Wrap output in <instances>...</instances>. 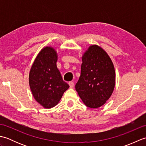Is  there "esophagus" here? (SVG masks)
Masks as SVG:
<instances>
[{
  "label": "esophagus",
  "instance_id": "obj_1",
  "mask_svg": "<svg viewBox=\"0 0 146 146\" xmlns=\"http://www.w3.org/2000/svg\"><path fill=\"white\" fill-rule=\"evenodd\" d=\"M68 84H69V85H70V88H73L74 87V85H75V84H74V83L72 82H69V83H68Z\"/></svg>",
  "mask_w": 146,
  "mask_h": 146
}]
</instances>
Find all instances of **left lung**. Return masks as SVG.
<instances>
[{
	"instance_id": "1",
	"label": "left lung",
	"mask_w": 146,
	"mask_h": 146,
	"mask_svg": "<svg viewBox=\"0 0 146 146\" xmlns=\"http://www.w3.org/2000/svg\"><path fill=\"white\" fill-rule=\"evenodd\" d=\"M81 75L75 88L83 103L90 108L104 105L110 97L115 84L113 64L105 50L92 45L83 54Z\"/></svg>"
}]
</instances>
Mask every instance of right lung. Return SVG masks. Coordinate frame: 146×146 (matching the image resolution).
Returning a JSON list of instances; mask_svg holds the SVG:
<instances>
[{
  "instance_id": "obj_1",
  "label": "right lung",
  "mask_w": 146,
  "mask_h": 146,
  "mask_svg": "<svg viewBox=\"0 0 146 146\" xmlns=\"http://www.w3.org/2000/svg\"><path fill=\"white\" fill-rule=\"evenodd\" d=\"M58 54L51 46L42 48L30 70L29 82L35 100L45 108L56 106L70 86L56 66Z\"/></svg>"
}]
</instances>
